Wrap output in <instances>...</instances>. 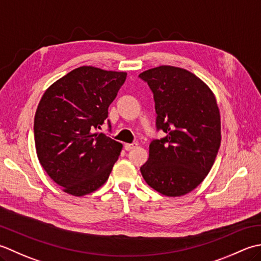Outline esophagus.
<instances>
[{"label": "esophagus", "instance_id": "esophagus-1", "mask_svg": "<svg viewBox=\"0 0 261 261\" xmlns=\"http://www.w3.org/2000/svg\"><path fill=\"white\" fill-rule=\"evenodd\" d=\"M136 146H137V143H132V144H130V143H126V144L124 145V148L126 151H130L132 148H134Z\"/></svg>", "mask_w": 261, "mask_h": 261}]
</instances>
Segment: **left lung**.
Listing matches in <instances>:
<instances>
[{
    "instance_id": "8db88e82",
    "label": "left lung",
    "mask_w": 261,
    "mask_h": 261,
    "mask_svg": "<svg viewBox=\"0 0 261 261\" xmlns=\"http://www.w3.org/2000/svg\"><path fill=\"white\" fill-rule=\"evenodd\" d=\"M152 90L156 129L148 160L141 167L146 184L168 197L194 190L208 174L221 144V116L214 93L181 67L161 65L141 73Z\"/></svg>"
}]
</instances>
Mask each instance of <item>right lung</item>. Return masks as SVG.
<instances>
[{
  "label": "right lung",
  "mask_w": 261,
  "mask_h": 261,
  "mask_svg": "<svg viewBox=\"0 0 261 261\" xmlns=\"http://www.w3.org/2000/svg\"><path fill=\"white\" fill-rule=\"evenodd\" d=\"M126 76V72L81 66L42 94L34 121L37 156L65 193L80 197L108 180L123 144L94 130L105 123Z\"/></svg>",
  "instance_id": "obj_1"
}]
</instances>
